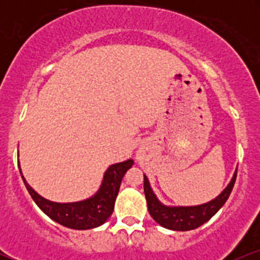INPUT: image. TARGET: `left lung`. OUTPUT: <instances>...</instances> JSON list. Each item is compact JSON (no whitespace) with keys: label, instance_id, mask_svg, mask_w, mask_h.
Returning <instances> with one entry per match:
<instances>
[{"label":"left lung","instance_id":"1","mask_svg":"<svg viewBox=\"0 0 260 260\" xmlns=\"http://www.w3.org/2000/svg\"><path fill=\"white\" fill-rule=\"evenodd\" d=\"M237 169H236L228 187L213 201L193 207H169L162 204L151 189L147 176L144 175V193L148 203V210L151 217L162 228L174 231L194 230L211 219L220 208L225 204L235 186Z\"/></svg>","mask_w":260,"mask_h":260}]
</instances>
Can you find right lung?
I'll list each match as a JSON object with an SVG mask.
<instances>
[{
	"label": "right lung",
	"instance_id": "add662e5",
	"mask_svg": "<svg viewBox=\"0 0 260 260\" xmlns=\"http://www.w3.org/2000/svg\"><path fill=\"white\" fill-rule=\"evenodd\" d=\"M133 160L128 159L122 162L113 164L105 171L104 180L96 193L85 201L74 203H56L45 199L38 194L25 181L18 164L23 182H24L32 201L53 221L73 230H89L98 228L111 216L115 207L116 197L118 194L122 178L128 169L132 168Z\"/></svg>",
	"mask_w": 260,
	"mask_h": 260
}]
</instances>
